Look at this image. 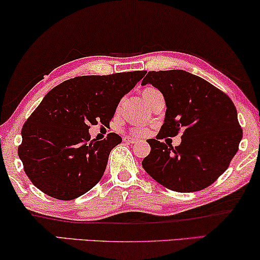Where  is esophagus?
I'll use <instances>...</instances> for the list:
<instances>
[{"label": "esophagus", "instance_id": "esophagus-1", "mask_svg": "<svg viewBox=\"0 0 260 260\" xmlns=\"http://www.w3.org/2000/svg\"><path fill=\"white\" fill-rule=\"evenodd\" d=\"M124 140V142H127V143H137V140L136 138H134V137H130V136H126V137H124L123 138Z\"/></svg>", "mask_w": 260, "mask_h": 260}]
</instances>
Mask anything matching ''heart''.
Here are the masks:
<instances>
[{
  "instance_id": "obj_1",
  "label": "heart",
  "mask_w": 260,
  "mask_h": 260,
  "mask_svg": "<svg viewBox=\"0 0 260 260\" xmlns=\"http://www.w3.org/2000/svg\"><path fill=\"white\" fill-rule=\"evenodd\" d=\"M155 92H157V89H155V88H153V87H146V88H144L143 90H142V98H143V100H146V99H148V98H149L151 94L153 93H155ZM134 131V134L135 135H138V136H142V135H144L147 133V130L146 129H143V127H135V129L133 130Z\"/></svg>"
}]
</instances>
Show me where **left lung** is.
Wrapping results in <instances>:
<instances>
[{
  "mask_svg": "<svg viewBox=\"0 0 260 260\" xmlns=\"http://www.w3.org/2000/svg\"><path fill=\"white\" fill-rule=\"evenodd\" d=\"M162 93L166 113L156 140L147 142L150 153L144 171L177 192H194L211 185L224 173L239 149L242 130L231 98L208 81L185 70L149 72L142 85ZM184 129L178 147L158 141Z\"/></svg>",
  "mask_w": 260,
  "mask_h": 260,
  "instance_id": "8db88e82",
  "label": "left lung"
}]
</instances>
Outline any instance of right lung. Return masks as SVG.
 <instances>
[{"mask_svg": "<svg viewBox=\"0 0 260 260\" xmlns=\"http://www.w3.org/2000/svg\"><path fill=\"white\" fill-rule=\"evenodd\" d=\"M146 72L77 76L44 96L21 130L18 154L36 187L62 201L77 198L103 178L111 150L122 142L110 133L90 140L89 127L107 126L122 98Z\"/></svg>", "mask_w": 260, "mask_h": 260, "instance_id": "add662e5", "label": "right lung"}]
</instances>
